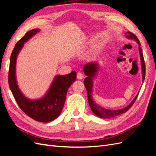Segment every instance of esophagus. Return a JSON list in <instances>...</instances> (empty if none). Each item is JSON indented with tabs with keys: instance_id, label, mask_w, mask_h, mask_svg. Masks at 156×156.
I'll use <instances>...</instances> for the list:
<instances>
[{
	"instance_id": "34e87169",
	"label": "esophagus",
	"mask_w": 156,
	"mask_h": 156,
	"mask_svg": "<svg viewBox=\"0 0 156 156\" xmlns=\"http://www.w3.org/2000/svg\"><path fill=\"white\" fill-rule=\"evenodd\" d=\"M83 77H84V76H83V75L82 73L78 72V73H77V77L78 79H81L83 78Z\"/></svg>"
}]
</instances>
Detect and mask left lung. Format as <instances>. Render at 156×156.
I'll list each match as a JSON object with an SVG mask.
<instances>
[{"label": "left lung", "mask_w": 156, "mask_h": 156, "mask_svg": "<svg viewBox=\"0 0 156 156\" xmlns=\"http://www.w3.org/2000/svg\"><path fill=\"white\" fill-rule=\"evenodd\" d=\"M126 35L127 38L135 40L139 44V54H140V62H141V65H142L143 81L144 82V80L145 78L146 68H145V63L144 60L143 54L142 52V49H141V48H140V41L138 40L137 37H136L133 33L128 31L126 32ZM98 69H99L98 64L96 62H91V63L87 64L86 65H84V66L83 67L84 73H85L87 76L85 79H84V84L87 89V95H88V101L92 111L97 116L101 118V119H111V118H113L116 116L123 114V113L126 112L132 105H133V104L136 100V99L137 98L139 94L135 96L134 100L131 102L129 105L124 107V108H122V109H119V110L107 109V108H103L99 105L96 104V102H94L93 101L92 94V87H93V78L96 76Z\"/></svg>", "instance_id": "1"}]
</instances>
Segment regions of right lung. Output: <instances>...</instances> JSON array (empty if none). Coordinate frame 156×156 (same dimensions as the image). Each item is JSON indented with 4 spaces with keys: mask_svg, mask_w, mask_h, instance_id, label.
<instances>
[{
    "mask_svg": "<svg viewBox=\"0 0 156 156\" xmlns=\"http://www.w3.org/2000/svg\"><path fill=\"white\" fill-rule=\"evenodd\" d=\"M39 32L40 30L37 29L27 32L16 44L10 56L8 83L17 103L27 115L36 121L49 122L55 120L60 115L64 105L68 90L76 80L77 73L72 72L68 75H56L49 90L40 100H30L23 95L16 80L17 56L25 42Z\"/></svg>",
    "mask_w": 156,
    "mask_h": 156,
    "instance_id": "add662e5",
    "label": "right lung"
}]
</instances>
